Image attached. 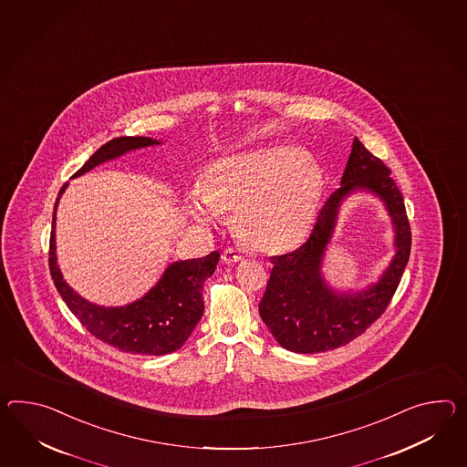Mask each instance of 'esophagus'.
<instances>
[{
  "mask_svg": "<svg viewBox=\"0 0 467 467\" xmlns=\"http://www.w3.org/2000/svg\"><path fill=\"white\" fill-rule=\"evenodd\" d=\"M243 260H244V254L239 250H234V248H228L223 253V262L228 263V265L243 262Z\"/></svg>",
  "mask_w": 467,
  "mask_h": 467,
  "instance_id": "34e87169",
  "label": "esophagus"
}]
</instances>
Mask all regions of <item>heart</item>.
<instances>
[{
  "instance_id": "obj_1",
  "label": "heart",
  "mask_w": 467,
  "mask_h": 467,
  "mask_svg": "<svg viewBox=\"0 0 467 467\" xmlns=\"http://www.w3.org/2000/svg\"><path fill=\"white\" fill-rule=\"evenodd\" d=\"M326 177L296 145H270L217 160L189 199L191 216L211 224L234 213L239 238L254 250H296L317 221Z\"/></svg>"
}]
</instances>
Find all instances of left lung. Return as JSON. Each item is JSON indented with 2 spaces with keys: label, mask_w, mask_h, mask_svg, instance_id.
<instances>
[{
  "label": "left lung",
  "mask_w": 467,
  "mask_h": 467,
  "mask_svg": "<svg viewBox=\"0 0 467 467\" xmlns=\"http://www.w3.org/2000/svg\"><path fill=\"white\" fill-rule=\"evenodd\" d=\"M373 192L386 205L396 233V254L375 285L337 291L321 272L341 202L353 192ZM411 233L405 202L391 171L354 138L341 187L318 213L310 238L298 250L272 256V274L260 317L276 342L292 353H324L361 336L388 307L409 263Z\"/></svg>",
  "instance_id": "1"
}]
</instances>
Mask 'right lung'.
Instances as JSON below:
<instances>
[{
  "instance_id": "1",
  "label": "right lung",
  "mask_w": 467,
  "mask_h": 467,
  "mask_svg": "<svg viewBox=\"0 0 467 467\" xmlns=\"http://www.w3.org/2000/svg\"><path fill=\"white\" fill-rule=\"evenodd\" d=\"M160 140L149 137H119L108 141L92 153L74 177H80L94 167L109 160L119 159L128 151L160 145ZM68 183L62 185L54 205L48 265L50 275L58 294L67 304L70 312L94 337L119 351L131 354L163 356L181 349L204 314L202 286L214 274L219 251L204 258L173 262L165 268L157 285H153L141 298L121 307H104L80 296L64 280L57 265L56 251V219L57 205Z\"/></svg>"
}]
</instances>
